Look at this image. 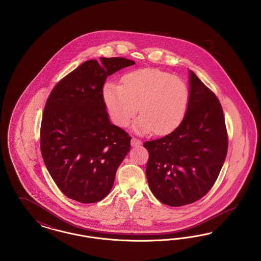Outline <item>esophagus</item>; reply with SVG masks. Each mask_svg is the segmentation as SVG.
Segmentation results:
<instances>
[{
    "mask_svg": "<svg viewBox=\"0 0 261 261\" xmlns=\"http://www.w3.org/2000/svg\"><path fill=\"white\" fill-rule=\"evenodd\" d=\"M131 145H132V147H137V146L142 145V142H141L139 139L133 137V138L131 139Z\"/></svg>",
    "mask_w": 261,
    "mask_h": 261,
    "instance_id": "1",
    "label": "esophagus"
}]
</instances>
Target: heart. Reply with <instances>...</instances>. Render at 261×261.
<instances>
[{
    "instance_id": "b5f03b06",
    "label": "heart",
    "mask_w": 261,
    "mask_h": 261,
    "mask_svg": "<svg viewBox=\"0 0 261 261\" xmlns=\"http://www.w3.org/2000/svg\"><path fill=\"white\" fill-rule=\"evenodd\" d=\"M102 99L114 124L127 127L138 112L134 129L138 133L165 135L182 122L188 106L189 90L179 77L159 69L143 68L122 77V86L108 82Z\"/></svg>"
}]
</instances>
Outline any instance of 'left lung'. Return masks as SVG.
I'll return each mask as SVG.
<instances>
[{"mask_svg": "<svg viewBox=\"0 0 261 261\" xmlns=\"http://www.w3.org/2000/svg\"><path fill=\"white\" fill-rule=\"evenodd\" d=\"M189 99L180 125L166 136L144 143L149 151L146 175L162 203L182 206L201 199L223 166L228 136L222 107L189 70Z\"/></svg>", "mask_w": 261, "mask_h": 261, "instance_id": "8db88e82", "label": "left lung"}]
</instances>
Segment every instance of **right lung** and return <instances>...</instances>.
Wrapping results in <instances>:
<instances>
[{
  "label": "right lung",
  "mask_w": 261,
  "mask_h": 261,
  "mask_svg": "<svg viewBox=\"0 0 261 261\" xmlns=\"http://www.w3.org/2000/svg\"><path fill=\"white\" fill-rule=\"evenodd\" d=\"M135 64L124 58L90 60L53 89L43 112L40 147L53 180L69 199L94 203L111 192L131 137L112 124L102 99L107 77Z\"/></svg>",
  "instance_id": "right-lung-1"
}]
</instances>
